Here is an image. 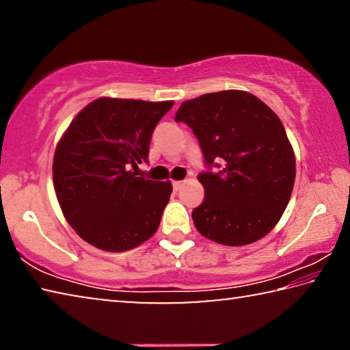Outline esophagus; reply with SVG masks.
Masks as SVG:
<instances>
[{
	"instance_id": "34e87169",
	"label": "esophagus",
	"mask_w": 350,
	"mask_h": 350,
	"mask_svg": "<svg viewBox=\"0 0 350 350\" xmlns=\"http://www.w3.org/2000/svg\"><path fill=\"white\" fill-rule=\"evenodd\" d=\"M182 185H183L182 180H174L173 182V189H174V191H179V189L182 188Z\"/></svg>"
}]
</instances>
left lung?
Listing matches in <instances>:
<instances>
[{"label":"left lung","instance_id":"left-lung-1","mask_svg":"<svg viewBox=\"0 0 350 350\" xmlns=\"http://www.w3.org/2000/svg\"><path fill=\"white\" fill-rule=\"evenodd\" d=\"M174 120L193 129L205 163L221 168L198 176L205 189L204 202L193 210L198 232L230 247L270 233L292 196L296 174L280 117L253 94L228 90L187 100Z\"/></svg>","mask_w":350,"mask_h":350}]
</instances>
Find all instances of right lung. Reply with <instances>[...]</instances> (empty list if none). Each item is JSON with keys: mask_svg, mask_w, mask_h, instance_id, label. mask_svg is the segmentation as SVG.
<instances>
[{"mask_svg": "<svg viewBox=\"0 0 350 350\" xmlns=\"http://www.w3.org/2000/svg\"><path fill=\"white\" fill-rule=\"evenodd\" d=\"M174 102L100 97L85 106L55 148L54 188L70 227L105 252H126L157 232L171 182L137 177L159 120Z\"/></svg>", "mask_w": 350, "mask_h": 350, "instance_id": "add662e5", "label": "right lung"}]
</instances>
